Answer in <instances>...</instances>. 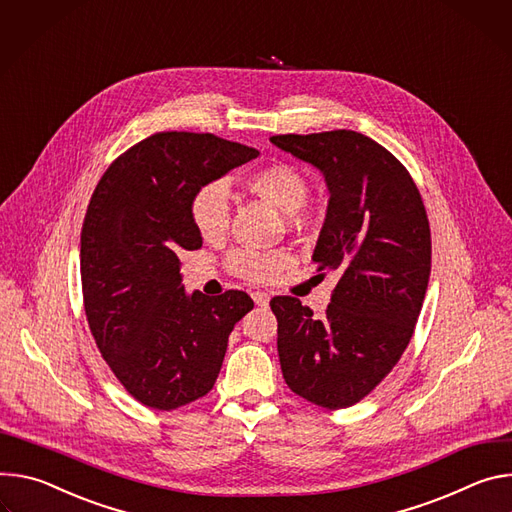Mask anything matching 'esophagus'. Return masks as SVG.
Masks as SVG:
<instances>
[{"label":"esophagus","instance_id":"esophagus-1","mask_svg":"<svg viewBox=\"0 0 512 512\" xmlns=\"http://www.w3.org/2000/svg\"><path fill=\"white\" fill-rule=\"evenodd\" d=\"M252 299H254V303H256L258 307H268V301H270V297H268L266 293H262V291H254V293H252Z\"/></svg>","mask_w":512,"mask_h":512}]
</instances>
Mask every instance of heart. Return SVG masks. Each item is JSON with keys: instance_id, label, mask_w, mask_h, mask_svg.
<instances>
[{"instance_id": "heart-1", "label": "heart", "mask_w": 512, "mask_h": 512, "mask_svg": "<svg viewBox=\"0 0 512 512\" xmlns=\"http://www.w3.org/2000/svg\"><path fill=\"white\" fill-rule=\"evenodd\" d=\"M244 185L256 197L264 199L282 213H291L295 219L309 199L307 177L297 166L287 162H272L258 168L256 173L244 181ZM189 215L193 227L203 240H219L227 232V225H230V193H227V187L219 181H211L199 187L191 197ZM291 262L293 256L285 250H244L230 258V268L246 280L264 282L291 266Z\"/></svg>"}]
</instances>
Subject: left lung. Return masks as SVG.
Listing matches in <instances>:
<instances>
[{
  "mask_svg": "<svg viewBox=\"0 0 512 512\" xmlns=\"http://www.w3.org/2000/svg\"><path fill=\"white\" fill-rule=\"evenodd\" d=\"M270 142L323 173L329 203L313 262L339 274L321 319L295 297L270 301L282 376L305 401L346 409L382 382L411 342L431 272L429 219L409 170L364 134Z\"/></svg>",
  "mask_w": 512,
  "mask_h": 512,
  "instance_id": "1",
  "label": "left lung"
}]
</instances>
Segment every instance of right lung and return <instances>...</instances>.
<instances>
[{"label": "right lung", "instance_id": "add662e5", "mask_svg": "<svg viewBox=\"0 0 512 512\" xmlns=\"http://www.w3.org/2000/svg\"><path fill=\"white\" fill-rule=\"evenodd\" d=\"M258 156L213 134L158 132L109 164L81 230L83 303L95 344L142 405L173 411L205 396L227 337L254 307L244 291L183 287V250H199L195 191Z\"/></svg>", "mask_w": 512, "mask_h": 512}]
</instances>
